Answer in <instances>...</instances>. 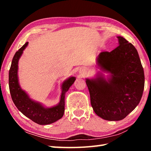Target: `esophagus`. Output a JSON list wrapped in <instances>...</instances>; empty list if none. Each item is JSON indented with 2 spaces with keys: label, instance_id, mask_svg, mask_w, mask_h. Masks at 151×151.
I'll return each instance as SVG.
<instances>
[{
  "label": "esophagus",
  "instance_id": "esophagus-1",
  "mask_svg": "<svg viewBox=\"0 0 151 151\" xmlns=\"http://www.w3.org/2000/svg\"><path fill=\"white\" fill-rule=\"evenodd\" d=\"M81 73H84V72H81Z\"/></svg>",
  "mask_w": 151,
  "mask_h": 151
}]
</instances>
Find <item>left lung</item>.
Here are the masks:
<instances>
[{
	"instance_id": "left-lung-1",
	"label": "left lung",
	"mask_w": 151,
	"mask_h": 151,
	"mask_svg": "<svg viewBox=\"0 0 151 151\" xmlns=\"http://www.w3.org/2000/svg\"><path fill=\"white\" fill-rule=\"evenodd\" d=\"M111 52H101L97 65L111 73L108 79L102 74L86 78L91 103L95 113L107 121H121L136 108L145 86L144 70L136 48L122 37Z\"/></svg>"
}]
</instances>
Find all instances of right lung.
<instances>
[{"instance_id":"right-lung-1","label":"right lung","mask_w":151,"mask_h":151,"mask_svg":"<svg viewBox=\"0 0 151 151\" xmlns=\"http://www.w3.org/2000/svg\"><path fill=\"white\" fill-rule=\"evenodd\" d=\"M28 44V42L25 43L15 53L12 58L9 75L10 93L15 106L24 116L39 124H49L63 117L65 112V93L68 91L76 78L75 76H71L63 82L60 103L57 105L51 108H45L40 103L30 99L29 95L20 88L17 74L19 60Z\"/></svg>"}]
</instances>
